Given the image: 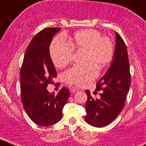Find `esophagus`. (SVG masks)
Here are the masks:
<instances>
[{"label":"esophagus","mask_w":146,"mask_h":146,"mask_svg":"<svg viewBox=\"0 0 146 146\" xmlns=\"http://www.w3.org/2000/svg\"><path fill=\"white\" fill-rule=\"evenodd\" d=\"M78 91V89H76V88H72V89H70V92H71V93H75Z\"/></svg>","instance_id":"obj_1"}]
</instances>
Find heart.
I'll use <instances>...</instances> for the list:
<instances>
[{"instance_id":"b5f03b06","label":"heart","mask_w":146,"mask_h":146,"mask_svg":"<svg viewBox=\"0 0 146 146\" xmlns=\"http://www.w3.org/2000/svg\"><path fill=\"white\" fill-rule=\"evenodd\" d=\"M73 51L84 52V66L73 67L63 73L67 84L82 87L98 76V69L102 70L112 61L114 47L112 40L102 36L94 29H85L73 35L70 43L62 37L55 38L49 47V54L54 65L63 68L71 62Z\"/></svg>"}]
</instances>
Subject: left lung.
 I'll use <instances>...</instances> for the list:
<instances>
[{"label":"left lung","instance_id":"8db88e82","mask_svg":"<svg viewBox=\"0 0 146 146\" xmlns=\"http://www.w3.org/2000/svg\"><path fill=\"white\" fill-rule=\"evenodd\" d=\"M115 48L111 65L97 83L100 99H94L86 90L85 121L96 127H106L116 119L124 108L131 83L128 53L124 40L115 33Z\"/></svg>","mask_w":146,"mask_h":146}]
</instances>
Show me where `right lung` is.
<instances>
[{
    "instance_id": "1",
    "label": "right lung",
    "mask_w": 146,
    "mask_h": 146,
    "mask_svg": "<svg viewBox=\"0 0 146 146\" xmlns=\"http://www.w3.org/2000/svg\"><path fill=\"white\" fill-rule=\"evenodd\" d=\"M61 30L47 27L33 38L26 49L20 70L21 100L31 120L40 126L56 124L62 117V109L70 95L63 87L57 94L46 87L54 84L57 71L49 54L52 38Z\"/></svg>"
}]
</instances>
